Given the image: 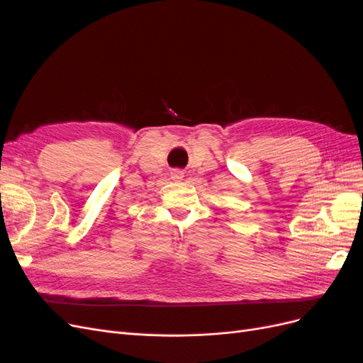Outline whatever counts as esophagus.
<instances>
[{"instance_id":"34e87169","label":"esophagus","mask_w":363,"mask_h":363,"mask_svg":"<svg viewBox=\"0 0 363 363\" xmlns=\"http://www.w3.org/2000/svg\"><path fill=\"white\" fill-rule=\"evenodd\" d=\"M171 179H172L174 182H180V180L183 179V171H180V169H174V171L171 172Z\"/></svg>"}]
</instances>
